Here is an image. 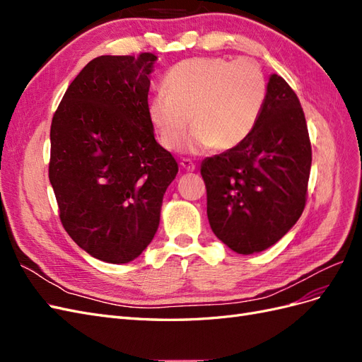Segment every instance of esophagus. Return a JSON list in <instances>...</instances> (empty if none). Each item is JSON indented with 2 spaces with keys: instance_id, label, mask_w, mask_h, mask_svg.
<instances>
[{
  "instance_id": "obj_1",
  "label": "esophagus",
  "mask_w": 362,
  "mask_h": 362,
  "mask_svg": "<svg viewBox=\"0 0 362 362\" xmlns=\"http://www.w3.org/2000/svg\"><path fill=\"white\" fill-rule=\"evenodd\" d=\"M181 168L184 170H187V172H193L196 169V164L192 160H182L181 161Z\"/></svg>"
}]
</instances>
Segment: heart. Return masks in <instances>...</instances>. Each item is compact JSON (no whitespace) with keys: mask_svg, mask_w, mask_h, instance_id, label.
Masks as SVG:
<instances>
[{"mask_svg":"<svg viewBox=\"0 0 362 362\" xmlns=\"http://www.w3.org/2000/svg\"><path fill=\"white\" fill-rule=\"evenodd\" d=\"M266 96V76L254 60L189 59L164 76V89L149 100L148 119L166 151L180 148L190 120L196 127L190 151H229L254 131Z\"/></svg>","mask_w":362,"mask_h":362,"instance_id":"1","label":"heart"}]
</instances>
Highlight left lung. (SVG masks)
<instances>
[{"instance_id":"obj_1","label":"left lung","mask_w":362,"mask_h":362,"mask_svg":"<svg viewBox=\"0 0 362 362\" xmlns=\"http://www.w3.org/2000/svg\"><path fill=\"white\" fill-rule=\"evenodd\" d=\"M310 169L311 141L299 98L273 74L250 136L201 164L216 237L243 255L275 245L303 213Z\"/></svg>"}]
</instances>
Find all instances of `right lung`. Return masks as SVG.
<instances>
[{"label": "right lung", "instance_id": "add662e5", "mask_svg": "<svg viewBox=\"0 0 362 362\" xmlns=\"http://www.w3.org/2000/svg\"><path fill=\"white\" fill-rule=\"evenodd\" d=\"M157 56H101L69 84L51 124L49 182L60 222L92 257L124 264L154 238L178 163L148 119Z\"/></svg>", "mask_w": 362, "mask_h": 362}]
</instances>
